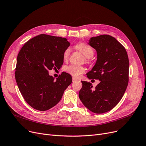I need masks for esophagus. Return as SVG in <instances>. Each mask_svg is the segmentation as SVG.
Here are the masks:
<instances>
[{"label": "esophagus", "mask_w": 146, "mask_h": 146, "mask_svg": "<svg viewBox=\"0 0 146 146\" xmlns=\"http://www.w3.org/2000/svg\"><path fill=\"white\" fill-rule=\"evenodd\" d=\"M78 81V79H77V78H75V77H73V78H72V81H73V83L75 82V81Z\"/></svg>", "instance_id": "34e87169"}]
</instances>
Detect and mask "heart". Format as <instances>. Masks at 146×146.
<instances>
[{
  "instance_id": "1",
  "label": "heart",
  "mask_w": 146,
  "mask_h": 146,
  "mask_svg": "<svg viewBox=\"0 0 146 146\" xmlns=\"http://www.w3.org/2000/svg\"><path fill=\"white\" fill-rule=\"evenodd\" d=\"M76 48L77 50L80 51L83 53L84 56L86 58H87V59L92 57L94 54V50H93V48L91 47L90 45L85 43L78 44L76 45ZM70 53H71V48H67L63 53V59L65 60L68 59ZM65 70L67 72L75 77H79L85 72L84 68L75 65H71L66 67Z\"/></svg>"
}]
</instances>
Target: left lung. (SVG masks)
I'll return each mask as SVG.
<instances>
[{"instance_id":"obj_1","label":"left lung","mask_w":146,"mask_h":146,"mask_svg":"<svg viewBox=\"0 0 146 146\" xmlns=\"http://www.w3.org/2000/svg\"><path fill=\"white\" fill-rule=\"evenodd\" d=\"M89 45L96 51L97 60L87 77L100 83L93 88L92 83L82 81L78 96L87 108L102 114L112 110L124 95L129 80V59L124 46L111 36L92 37Z\"/></svg>"}]
</instances>
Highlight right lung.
I'll list each match as a JSON object with an SVG mask.
<instances>
[{
	"label": "right lung",
	"mask_w": 146,
	"mask_h": 146,
	"mask_svg": "<svg viewBox=\"0 0 146 146\" xmlns=\"http://www.w3.org/2000/svg\"><path fill=\"white\" fill-rule=\"evenodd\" d=\"M67 39L41 34L23 45L17 59L15 80L26 102L34 109L46 111L59 103L72 83L71 75L62 72L54 78L48 70L60 68Z\"/></svg>",
	"instance_id": "right-lung-1"
}]
</instances>
